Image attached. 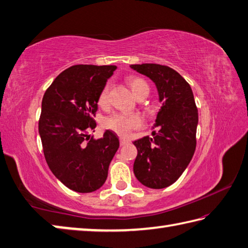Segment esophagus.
<instances>
[{
  "label": "esophagus",
  "instance_id": "obj_1",
  "mask_svg": "<svg viewBox=\"0 0 248 248\" xmlns=\"http://www.w3.org/2000/svg\"><path fill=\"white\" fill-rule=\"evenodd\" d=\"M129 144V140L127 139H124V138H120V145L121 146H124V145Z\"/></svg>",
  "mask_w": 248,
  "mask_h": 248
}]
</instances>
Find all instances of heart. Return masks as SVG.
Returning <instances> with one entry per match:
<instances>
[{"label": "heart", "mask_w": 248, "mask_h": 248, "mask_svg": "<svg viewBox=\"0 0 248 248\" xmlns=\"http://www.w3.org/2000/svg\"><path fill=\"white\" fill-rule=\"evenodd\" d=\"M130 88L132 90L134 95H137L142 90L148 89V85L146 81L139 77H131L128 79ZM108 91L109 86L105 85L103 89L101 90L99 95V104L101 106H105L108 102ZM143 124V120L139 115L134 114H125V113H114L106 117L104 120L105 128L114 131L119 135L125 137L133 129H137Z\"/></svg>", "instance_id": "obj_1"}]
</instances>
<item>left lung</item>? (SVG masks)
<instances>
[{
  "label": "left lung",
  "mask_w": 248,
  "mask_h": 248,
  "mask_svg": "<svg viewBox=\"0 0 248 248\" xmlns=\"http://www.w3.org/2000/svg\"><path fill=\"white\" fill-rule=\"evenodd\" d=\"M130 67L152 80L161 106L156 114L152 137L134 140L138 156L133 172L138 181L153 189L175 183L190 163L196 150L198 109L191 87L181 74L156 63Z\"/></svg>",
  "instance_id": "left-lung-1"
}]
</instances>
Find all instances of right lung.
Segmentation results:
<instances>
[{"instance_id": "obj_1", "label": "right lung", "mask_w": 248, "mask_h": 248, "mask_svg": "<svg viewBox=\"0 0 248 248\" xmlns=\"http://www.w3.org/2000/svg\"><path fill=\"white\" fill-rule=\"evenodd\" d=\"M115 65H73L60 73L45 92L38 133L46 162L53 175L71 190L88 193L103 186L108 167L119 148L117 134L94 130L98 100Z\"/></svg>"}]
</instances>
